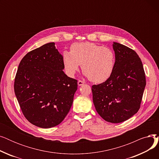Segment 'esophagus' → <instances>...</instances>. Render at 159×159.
Masks as SVG:
<instances>
[{
  "instance_id": "1",
  "label": "esophagus",
  "mask_w": 159,
  "mask_h": 159,
  "mask_svg": "<svg viewBox=\"0 0 159 159\" xmlns=\"http://www.w3.org/2000/svg\"><path fill=\"white\" fill-rule=\"evenodd\" d=\"M77 83H78V85H79V86H82L83 84H84V82H83V81H82V80H79Z\"/></svg>"
}]
</instances>
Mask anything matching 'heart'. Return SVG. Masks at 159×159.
I'll return each instance as SVG.
<instances>
[{
  "label": "heart",
  "instance_id": "heart-1",
  "mask_svg": "<svg viewBox=\"0 0 159 159\" xmlns=\"http://www.w3.org/2000/svg\"><path fill=\"white\" fill-rule=\"evenodd\" d=\"M115 57L112 50L93 43H74L70 52L62 53V63L66 74L73 77L81 64L83 73L95 83H102L113 73Z\"/></svg>",
  "mask_w": 159,
  "mask_h": 159
}]
</instances>
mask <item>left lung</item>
I'll use <instances>...</instances> for the list:
<instances>
[{
  "instance_id": "1",
  "label": "left lung",
  "mask_w": 159,
  "mask_h": 159,
  "mask_svg": "<svg viewBox=\"0 0 159 159\" xmlns=\"http://www.w3.org/2000/svg\"><path fill=\"white\" fill-rule=\"evenodd\" d=\"M115 67L111 77L104 82L92 86L96 111L107 122L120 123L139 111L146 76L143 63L137 53L118 43H113Z\"/></svg>"
}]
</instances>
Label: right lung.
<instances>
[{"label": "right lung", "mask_w": 159, "mask_h": 159, "mask_svg": "<svg viewBox=\"0 0 159 159\" xmlns=\"http://www.w3.org/2000/svg\"><path fill=\"white\" fill-rule=\"evenodd\" d=\"M64 69L62 55L54 43L30 52L19 65L15 93L25 117L37 127L56 126L70 111L77 80Z\"/></svg>", "instance_id": "obj_1"}]
</instances>
